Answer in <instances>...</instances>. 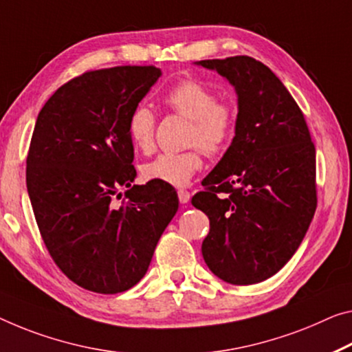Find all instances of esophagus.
Here are the masks:
<instances>
[{"mask_svg":"<svg viewBox=\"0 0 352 352\" xmlns=\"http://www.w3.org/2000/svg\"><path fill=\"white\" fill-rule=\"evenodd\" d=\"M177 198H179V203L181 204H187L190 201V193L187 190H177Z\"/></svg>","mask_w":352,"mask_h":352,"instance_id":"34e87169","label":"esophagus"}]
</instances>
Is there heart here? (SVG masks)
<instances>
[{
	"label": "heart",
	"mask_w": 352,
	"mask_h": 352,
	"mask_svg": "<svg viewBox=\"0 0 352 352\" xmlns=\"http://www.w3.org/2000/svg\"><path fill=\"white\" fill-rule=\"evenodd\" d=\"M164 104L190 122L188 144L195 146L186 153H164L143 166L148 181L173 187L187 186L193 175L201 170L203 154H217L226 148L234 133L236 110L231 102L215 99V93L195 80L173 86L164 96ZM155 115L149 107L137 105L127 121V133L135 149L149 151L154 142ZM200 147L198 148L197 146Z\"/></svg>",
	"instance_id": "heart-1"
}]
</instances>
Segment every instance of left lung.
<instances>
[{
    "mask_svg": "<svg viewBox=\"0 0 352 352\" xmlns=\"http://www.w3.org/2000/svg\"><path fill=\"white\" fill-rule=\"evenodd\" d=\"M237 96L234 138L192 204L209 217L201 253L231 285L277 274L316 209V153L305 118L272 70L250 56L204 59Z\"/></svg>",
    "mask_w": 352,
    "mask_h": 352,
    "instance_id": "8db88e82",
    "label": "left lung"
}]
</instances>
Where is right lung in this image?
Here are the masks:
<instances>
[{
	"instance_id": "obj_1",
	"label": "right lung",
	"mask_w": 352,
	"mask_h": 352,
	"mask_svg": "<svg viewBox=\"0 0 352 352\" xmlns=\"http://www.w3.org/2000/svg\"><path fill=\"white\" fill-rule=\"evenodd\" d=\"M162 75L154 66L91 70L56 89L37 116L26 187L41 236L74 283L122 293L144 277L177 195L137 177L127 121ZM129 188L121 207L112 203Z\"/></svg>"
}]
</instances>
